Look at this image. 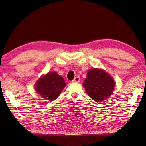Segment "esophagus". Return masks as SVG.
Segmentation results:
<instances>
[{"instance_id":"esophagus-1","label":"esophagus","mask_w":146,"mask_h":146,"mask_svg":"<svg viewBox=\"0 0 146 146\" xmlns=\"http://www.w3.org/2000/svg\"><path fill=\"white\" fill-rule=\"evenodd\" d=\"M80 81V78L79 76H76L72 81L73 83H78Z\"/></svg>"}]
</instances>
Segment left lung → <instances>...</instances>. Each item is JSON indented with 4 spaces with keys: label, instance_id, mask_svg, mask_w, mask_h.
I'll return each mask as SVG.
<instances>
[{
    "label": "left lung",
    "instance_id": "obj_1",
    "mask_svg": "<svg viewBox=\"0 0 146 146\" xmlns=\"http://www.w3.org/2000/svg\"><path fill=\"white\" fill-rule=\"evenodd\" d=\"M86 75L83 85L93 100L100 102L112 94L115 83L112 77L104 70L97 68L90 69Z\"/></svg>",
    "mask_w": 146,
    "mask_h": 146
}]
</instances>
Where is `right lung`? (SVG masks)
<instances>
[{"label":"right lung","mask_w":146,"mask_h":146,"mask_svg":"<svg viewBox=\"0 0 146 146\" xmlns=\"http://www.w3.org/2000/svg\"><path fill=\"white\" fill-rule=\"evenodd\" d=\"M66 86L63 77L56 72H49L36 82L35 89L44 100L53 101Z\"/></svg>","instance_id":"add662e5"}]
</instances>
